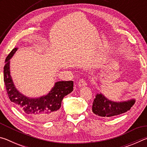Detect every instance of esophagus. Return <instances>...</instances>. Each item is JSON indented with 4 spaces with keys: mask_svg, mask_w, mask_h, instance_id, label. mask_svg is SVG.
<instances>
[{
    "mask_svg": "<svg viewBox=\"0 0 147 147\" xmlns=\"http://www.w3.org/2000/svg\"><path fill=\"white\" fill-rule=\"evenodd\" d=\"M77 85H78V87L80 88H82V87H85L87 86V83L86 82V81L84 80L83 79H81L80 80L78 84H77Z\"/></svg>",
    "mask_w": 147,
    "mask_h": 147,
    "instance_id": "34e87169",
    "label": "esophagus"
}]
</instances>
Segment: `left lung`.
I'll use <instances>...</instances> for the list:
<instances>
[{
    "label": "left lung",
    "instance_id": "left-lung-1",
    "mask_svg": "<svg viewBox=\"0 0 147 147\" xmlns=\"http://www.w3.org/2000/svg\"><path fill=\"white\" fill-rule=\"evenodd\" d=\"M135 102V98L124 101H113L100 93L96 94L92 106V111L98 116L106 119L112 118L130 110Z\"/></svg>",
    "mask_w": 147,
    "mask_h": 147
}]
</instances>
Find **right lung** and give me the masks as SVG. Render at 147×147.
<instances>
[{
	"mask_svg": "<svg viewBox=\"0 0 147 147\" xmlns=\"http://www.w3.org/2000/svg\"><path fill=\"white\" fill-rule=\"evenodd\" d=\"M17 49H13L6 57L4 67V82L9 100L23 113L37 121L54 120L59 115L63 97L73 91V82H56L47 95L40 97L30 98L25 96L16 88L10 74V59Z\"/></svg>",
	"mask_w": 147,
	"mask_h": 147,
	"instance_id": "1",
	"label": "right lung"
}]
</instances>
